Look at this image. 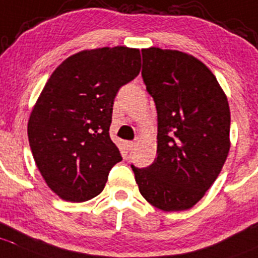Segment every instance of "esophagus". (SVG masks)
<instances>
[{
	"label": "esophagus",
	"mask_w": 258,
	"mask_h": 258,
	"mask_svg": "<svg viewBox=\"0 0 258 258\" xmlns=\"http://www.w3.org/2000/svg\"><path fill=\"white\" fill-rule=\"evenodd\" d=\"M135 145H136V143H135V141H124V146H126V150L131 151L132 149L135 148Z\"/></svg>",
	"instance_id": "esophagus-1"
}]
</instances>
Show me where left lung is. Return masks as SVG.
I'll return each instance as SVG.
<instances>
[{
	"instance_id": "left-lung-1",
	"label": "left lung",
	"mask_w": 258,
	"mask_h": 258,
	"mask_svg": "<svg viewBox=\"0 0 258 258\" xmlns=\"http://www.w3.org/2000/svg\"><path fill=\"white\" fill-rule=\"evenodd\" d=\"M141 53V75L158 112V149L153 164L131 168L149 204L163 211L188 210L227 160V95L208 66L191 54L156 47Z\"/></svg>"
}]
</instances>
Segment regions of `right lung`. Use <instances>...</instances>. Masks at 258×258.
<instances>
[{
  "label": "right lung",
  "mask_w": 258,
  "mask_h": 258,
  "mask_svg": "<svg viewBox=\"0 0 258 258\" xmlns=\"http://www.w3.org/2000/svg\"><path fill=\"white\" fill-rule=\"evenodd\" d=\"M141 70L140 50L104 47L72 54L43 88L28 122L33 158L62 200L98 196L122 156L109 137L114 98Z\"/></svg>",
  "instance_id": "add662e5"
}]
</instances>
